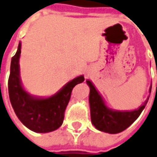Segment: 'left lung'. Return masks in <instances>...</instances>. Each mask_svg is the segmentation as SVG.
I'll return each mask as SVG.
<instances>
[{"mask_svg": "<svg viewBox=\"0 0 157 157\" xmlns=\"http://www.w3.org/2000/svg\"><path fill=\"white\" fill-rule=\"evenodd\" d=\"M86 82L90 88L89 105L92 124L97 130L110 134L119 133L127 129L141 114L150 98L149 95L146 101L138 108L132 111L112 109L105 105L103 98L92 82L89 80H87ZM151 86L150 87V94Z\"/></svg>", "mask_w": 157, "mask_h": 157, "instance_id": "obj_1", "label": "left lung"}]
</instances>
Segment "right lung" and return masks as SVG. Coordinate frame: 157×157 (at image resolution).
<instances>
[{
    "label": "right lung",
    "instance_id": "add662e5",
    "mask_svg": "<svg viewBox=\"0 0 157 157\" xmlns=\"http://www.w3.org/2000/svg\"><path fill=\"white\" fill-rule=\"evenodd\" d=\"M20 53V42L16 54L12 57L8 78V94L12 106L18 119L31 131L38 133L53 132L62 125L72 89L82 82L84 76L80 75L71 80L52 96H34L22 86L19 63Z\"/></svg>",
    "mask_w": 157,
    "mask_h": 157
}]
</instances>
